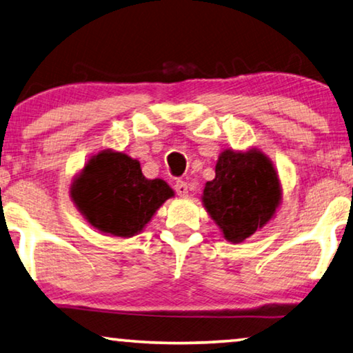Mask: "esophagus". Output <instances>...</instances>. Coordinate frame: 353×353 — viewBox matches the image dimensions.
Returning <instances> with one entry per match:
<instances>
[{"label":"esophagus","instance_id":"obj_1","mask_svg":"<svg viewBox=\"0 0 353 353\" xmlns=\"http://www.w3.org/2000/svg\"><path fill=\"white\" fill-rule=\"evenodd\" d=\"M174 190H176V193L181 198H187L188 196V185H187V182L177 181L176 185H174Z\"/></svg>","mask_w":353,"mask_h":353}]
</instances>
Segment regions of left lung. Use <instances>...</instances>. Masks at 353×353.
<instances>
[{
  "label": "left lung",
  "mask_w": 353,
  "mask_h": 353,
  "mask_svg": "<svg viewBox=\"0 0 353 353\" xmlns=\"http://www.w3.org/2000/svg\"><path fill=\"white\" fill-rule=\"evenodd\" d=\"M201 201L228 242L240 243L275 215L281 183L272 160L259 149H225Z\"/></svg>",
  "instance_id": "1"
}]
</instances>
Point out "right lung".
<instances>
[{
    "label": "right lung",
    "instance_id": "add662e5",
    "mask_svg": "<svg viewBox=\"0 0 353 353\" xmlns=\"http://www.w3.org/2000/svg\"><path fill=\"white\" fill-rule=\"evenodd\" d=\"M172 196L165 181L146 179L138 160L111 149L92 155L70 185V198L89 225L122 239L141 232Z\"/></svg>",
    "mask_w": 353,
    "mask_h": 353
}]
</instances>
